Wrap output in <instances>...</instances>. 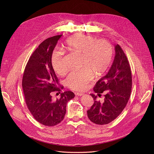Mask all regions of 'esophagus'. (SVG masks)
I'll list each match as a JSON object with an SVG mask.
<instances>
[{
	"label": "esophagus",
	"instance_id": "34e87169",
	"mask_svg": "<svg viewBox=\"0 0 154 154\" xmlns=\"http://www.w3.org/2000/svg\"><path fill=\"white\" fill-rule=\"evenodd\" d=\"M75 94L76 96H83L84 94L82 93H79V92H75Z\"/></svg>",
	"mask_w": 154,
	"mask_h": 154
}]
</instances>
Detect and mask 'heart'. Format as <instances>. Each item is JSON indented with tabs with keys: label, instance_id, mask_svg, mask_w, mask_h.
Listing matches in <instances>:
<instances>
[{
	"label": "heart",
	"instance_id": "obj_1",
	"mask_svg": "<svg viewBox=\"0 0 154 154\" xmlns=\"http://www.w3.org/2000/svg\"><path fill=\"white\" fill-rule=\"evenodd\" d=\"M67 51L80 55L79 71L72 72L66 79L71 89L83 91L92 79L103 74L110 64L113 50L110 44L103 39L94 40L92 36L76 34L68 38L63 45ZM52 64L54 71L63 75L66 69L63 64L61 54L54 52L52 56Z\"/></svg>",
	"mask_w": 154,
	"mask_h": 154
}]
</instances>
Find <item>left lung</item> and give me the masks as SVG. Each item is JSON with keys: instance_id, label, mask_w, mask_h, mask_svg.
Returning <instances> with one entry per match:
<instances>
[{"instance_id": "obj_1", "label": "left lung", "mask_w": 154, "mask_h": 154, "mask_svg": "<svg viewBox=\"0 0 154 154\" xmlns=\"http://www.w3.org/2000/svg\"><path fill=\"white\" fill-rule=\"evenodd\" d=\"M115 55L108 73L100 78L94 87V91L103 102L97 101V96L90 94L94 103L87 111L88 117L94 124H107L115 119L123 111L130 97L131 72L127 58L119 45H115Z\"/></svg>"}]
</instances>
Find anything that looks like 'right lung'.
Instances as JSON below:
<instances>
[{
	"label": "right lung",
	"instance_id": "1",
	"mask_svg": "<svg viewBox=\"0 0 154 154\" xmlns=\"http://www.w3.org/2000/svg\"><path fill=\"white\" fill-rule=\"evenodd\" d=\"M61 36L49 38L40 44L27 63L22 82L30 112L38 122L46 126H54L63 121L68 102L75 96L70 91L61 93L56 100L52 96L53 92L60 91L51 59Z\"/></svg>",
	"mask_w": 154,
	"mask_h": 154
}]
</instances>
